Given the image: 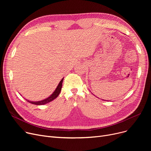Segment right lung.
I'll list each match as a JSON object with an SVG mask.
<instances>
[{
  "instance_id": "right-lung-1",
  "label": "right lung",
  "mask_w": 151,
  "mask_h": 151,
  "mask_svg": "<svg viewBox=\"0 0 151 151\" xmlns=\"http://www.w3.org/2000/svg\"><path fill=\"white\" fill-rule=\"evenodd\" d=\"M63 80V78H62V80H61V81H60L59 84H58L57 88L55 89V91L52 93V94L51 95V96L50 97H49L48 98H47V99H46L45 100H43L42 101H29V100H26L28 102L30 103V104H34V105H44V104H47V103H49V102L52 101L55 98H57L58 96L59 95V93H60V92L61 91V89H62V86Z\"/></svg>"
}]
</instances>
